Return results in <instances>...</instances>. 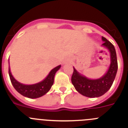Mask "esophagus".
Returning a JSON list of instances; mask_svg holds the SVG:
<instances>
[{"label": "esophagus", "mask_w": 128, "mask_h": 128, "mask_svg": "<svg viewBox=\"0 0 128 128\" xmlns=\"http://www.w3.org/2000/svg\"><path fill=\"white\" fill-rule=\"evenodd\" d=\"M68 60H66V61H67V62H68Z\"/></svg>", "instance_id": "1"}]
</instances>
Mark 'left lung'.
Wrapping results in <instances>:
<instances>
[{"label": "left lung", "mask_w": 128, "mask_h": 128, "mask_svg": "<svg viewBox=\"0 0 128 128\" xmlns=\"http://www.w3.org/2000/svg\"><path fill=\"white\" fill-rule=\"evenodd\" d=\"M102 46L110 52V65L108 71L102 78L98 80H90L81 75L74 68L71 81L76 90L82 96L88 98H98L109 90L116 76L118 64L115 48L110 42L102 36Z\"/></svg>", "instance_id": "8db88e82"}]
</instances>
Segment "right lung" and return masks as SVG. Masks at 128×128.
Returning <instances> with one entry per match:
<instances>
[{"label": "right lung", "instance_id": "right-lung-1", "mask_svg": "<svg viewBox=\"0 0 128 128\" xmlns=\"http://www.w3.org/2000/svg\"><path fill=\"white\" fill-rule=\"evenodd\" d=\"M60 67L61 65H59L53 68L49 72L47 78L41 82L34 84H30V85L24 84L16 81L11 74L10 66H9V75L13 87L18 93L26 98L36 99V98H40L50 90L54 83V76L56 74V72L60 68Z\"/></svg>", "mask_w": 128, "mask_h": 128}]
</instances>
